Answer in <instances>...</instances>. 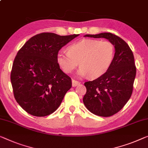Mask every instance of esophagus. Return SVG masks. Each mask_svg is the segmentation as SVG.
<instances>
[{"label":"esophagus","instance_id":"1","mask_svg":"<svg viewBox=\"0 0 148 148\" xmlns=\"http://www.w3.org/2000/svg\"><path fill=\"white\" fill-rule=\"evenodd\" d=\"M79 84H80V82H79L78 81H76L75 80H72V86H73V87L76 86L78 85Z\"/></svg>","mask_w":148,"mask_h":148}]
</instances>
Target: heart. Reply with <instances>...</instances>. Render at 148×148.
I'll return each mask as SVG.
<instances>
[{"label":"heart","instance_id":"heart-1","mask_svg":"<svg viewBox=\"0 0 148 148\" xmlns=\"http://www.w3.org/2000/svg\"><path fill=\"white\" fill-rule=\"evenodd\" d=\"M67 51H60L56 55L57 64L64 72L71 73L79 62L78 76L96 79L111 66L115 48L110 41L83 39L68 46Z\"/></svg>","mask_w":148,"mask_h":148}]
</instances>
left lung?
<instances>
[{
	"label": "left lung",
	"mask_w": 148,
	"mask_h": 148,
	"mask_svg": "<svg viewBox=\"0 0 148 148\" xmlns=\"http://www.w3.org/2000/svg\"><path fill=\"white\" fill-rule=\"evenodd\" d=\"M84 36L106 38L115 48L108 70L96 80L84 83L86 93L83 98L85 106L92 114L102 117L113 116L122 110L133 92L136 74L133 52L123 39L110 32Z\"/></svg>",
	"instance_id": "1"
}]
</instances>
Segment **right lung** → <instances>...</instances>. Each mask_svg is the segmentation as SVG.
I'll use <instances>...</instances> for the list:
<instances>
[{
    "instance_id": "obj_1",
    "label": "right lung",
    "mask_w": 148,
    "mask_h": 148,
    "mask_svg": "<svg viewBox=\"0 0 148 148\" xmlns=\"http://www.w3.org/2000/svg\"><path fill=\"white\" fill-rule=\"evenodd\" d=\"M78 35L40 33L30 38L18 50L10 80L15 100L27 113L46 116L60 106L72 87V80L62 71L56 55Z\"/></svg>"
}]
</instances>
